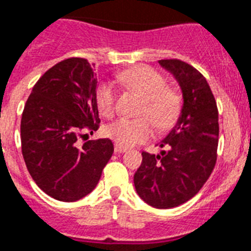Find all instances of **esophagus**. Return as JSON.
<instances>
[{
  "label": "esophagus",
  "instance_id": "1",
  "mask_svg": "<svg viewBox=\"0 0 251 251\" xmlns=\"http://www.w3.org/2000/svg\"><path fill=\"white\" fill-rule=\"evenodd\" d=\"M115 151L116 153H125L126 148H124V147H121L119 144H115Z\"/></svg>",
  "mask_w": 251,
  "mask_h": 251
}]
</instances>
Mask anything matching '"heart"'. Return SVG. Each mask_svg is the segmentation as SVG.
Listing matches in <instances>:
<instances>
[{"label": "heart", "instance_id": "obj_1", "mask_svg": "<svg viewBox=\"0 0 251 251\" xmlns=\"http://www.w3.org/2000/svg\"><path fill=\"white\" fill-rule=\"evenodd\" d=\"M119 80L144 97V103L139 111L142 117H121L107 126V135L116 144L134 147L153 136V125L158 130H167L177 121L182 106L180 93L166 86V79L157 70L148 66L134 67L122 71ZM96 102L103 116L111 117L115 113L116 90L109 81L97 86Z\"/></svg>", "mask_w": 251, "mask_h": 251}]
</instances>
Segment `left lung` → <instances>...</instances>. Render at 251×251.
<instances>
[{
	"label": "left lung",
	"instance_id": "obj_1",
	"mask_svg": "<svg viewBox=\"0 0 251 251\" xmlns=\"http://www.w3.org/2000/svg\"><path fill=\"white\" fill-rule=\"evenodd\" d=\"M178 81L184 106L177 124L161 142V154L143 151L134 175L136 193L158 209L178 207L199 193L217 162L218 108L205 77L177 58L158 61Z\"/></svg>",
	"mask_w": 251,
	"mask_h": 251
}]
</instances>
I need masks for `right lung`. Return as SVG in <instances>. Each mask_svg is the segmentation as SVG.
<instances>
[{"instance_id": "add662e5", "label": "right lung", "mask_w": 251, "mask_h": 251, "mask_svg": "<svg viewBox=\"0 0 251 251\" xmlns=\"http://www.w3.org/2000/svg\"><path fill=\"white\" fill-rule=\"evenodd\" d=\"M97 83L88 60L66 58L39 77L25 103L20 125L25 165L56 201H76L92 193L112 157L109 139L79 145V138L100 127Z\"/></svg>"}]
</instances>
